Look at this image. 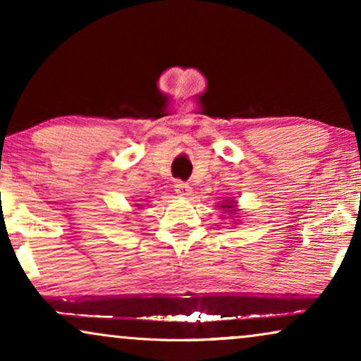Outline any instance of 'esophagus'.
<instances>
[{"instance_id": "1", "label": "esophagus", "mask_w": 361, "mask_h": 361, "mask_svg": "<svg viewBox=\"0 0 361 361\" xmlns=\"http://www.w3.org/2000/svg\"><path fill=\"white\" fill-rule=\"evenodd\" d=\"M174 190H176V194L180 195V197H189L192 194V187L187 184V182H182V180L176 182Z\"/></svg>"}]
</instances>
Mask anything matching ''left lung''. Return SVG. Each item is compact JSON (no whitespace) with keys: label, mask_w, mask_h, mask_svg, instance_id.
<instances>
[{"label":"left lung","mask_w":361,"mask_h":361,"mask_svg":"<svg viewBox=\"0 0 361 361\" xmlns=\"http://www.w3.org/2000/svg\"><path fill=\"white\" fill-rule=\"evenodd\" d=\"M224 209H233V205H224Z\"/></svg>","instance_id":"left-lung-1"}]
</instances>
